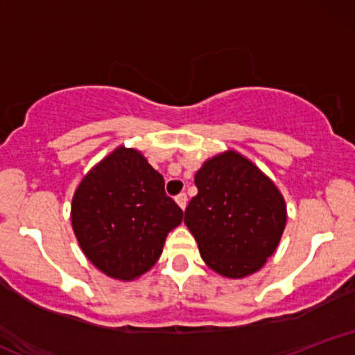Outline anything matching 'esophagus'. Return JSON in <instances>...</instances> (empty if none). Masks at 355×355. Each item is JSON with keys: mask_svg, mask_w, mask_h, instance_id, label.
Masks as SVG:
<instances>
[{"mask_svg": "<svg viewBox=\"0 0 355 355\" xmlns=\"http://www.w3.org/2000/svg\"><path fill=\"white\" fill-rule=\"evenodd\" d=\"M175 202H177V205L180 207L182 210H185V207H187V195L185 193L177 195V197H175Z\"/></svg>", "mask_w": 355, "mask_h": 355, "instance_id": "34e87169", "label": "esophagus"}]
</instances>
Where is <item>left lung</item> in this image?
<instances>
[{
	"label": "left lung",
	"mask_w": 355,
	"mask_h": 355,
	"mask_svg": "<svg viewBox=\"0 0 355 355\" xmlns=\"http://www.w3.org/2000/svg\"><path fill=\"white\" fill-rule=\"evenodd\" d=\"M198 193L185 210V225L207 267L243 279L266 266L287 223L284 195L254 162L227 150L195 173Z\"/></svg>",
	"instance_id": "1"
}]
</instances>
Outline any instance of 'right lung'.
<instances>
[{
    "label": "right lung",
    "instance_id": "right-lung-1",
    "mask_svg": "<svg viewBox=\"0 0 355 355\" xmlns=\"http://www.w3.org/2000/svg\"><path fill=\"white\" fill-rule=\"evenodd\" d=\"M183 211L165 195L164 177L137 148L120 145L81 178L71 227L85 257L105 275L132 282L164 252Z\"/></svg>",
    "mask_w": 355,
    "mask_h": 355
}]
</instances>
